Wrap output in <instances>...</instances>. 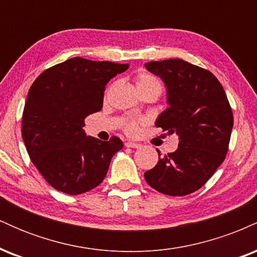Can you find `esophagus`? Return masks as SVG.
<instances>
[{"label":"esophagus","mask_w":257,"mask_h":257,"mask_svg":"<svg viewBox=\"0 0 257 257\" xmlns=\"http://www.w3.org/2000/svg\"><path fill=\"white\" fill-rule=\"evenodd\" d=\"M125 146L126 147H132V149H139V147H140L141 145H140V144H138V143H133V141H126Z\"/></svg>","instance_id":"1"}]
</instances>
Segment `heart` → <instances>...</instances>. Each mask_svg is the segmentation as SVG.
Wrapping results in <instances>:
<instances>
[{"mask_svg": "<svg viewBox=\"0 0 257 257\" xmlns=\"http://www.w3.org/2000/svg\"><path fill=\"white\" fill-rule=\"evenodd\" d=\"M137 85L138 89L141 91L145 90H156L159 94L162 90V83L161 81L155 76L150 75V73H141L137 78ZM143 123L141 119H126L124 122V131L126 134L129 135H137L140 129V124Z\"/></svg>", "mask_w": 257, "mask_h": 257, "instance_id": "1", "label": "heart"}]
</instances>
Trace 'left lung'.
Returning a JSON list of instances; mask_svg holds the SVG:
<instances>
[{
    "instance_id": "obj_1",
    "label": "left lung",
    "mask_w": 257,
    "mask_h": 257,
    "mask_svg": "<svg viewBox=\"0 0 257 257\" xmlns=\"http://www.w3.org/2000/svg\"><path fill=\"white\" fill-rule=\"evenodd\" d=\"M150 72L163 79L169 107L156 126L179 135L175 152L162 156L145 173L152 188L168 196H186L199 190L225 161L233 126L228 99L208 70L181 59L150 61Z\"/></svg>"
}]
</instances>
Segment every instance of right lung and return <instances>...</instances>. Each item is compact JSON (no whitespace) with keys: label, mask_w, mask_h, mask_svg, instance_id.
<instances>
[{"label":"right lung","mask_w":257,"mask_h":257,"mask_svg":"<svg viewBox=\"0 0 257 257\" xmlns=\"http://www.w3.org/2000/svg\"><path fill=\"white\" fill-rule=\"evenodd\" d=\"M128 67L76 57L44 70L32 83L22 135L32 163L53 188L75 196L105 179L123 143L87 137L84 118L101 110L106 84Z\"/></svg>","instance_id":"1"}]
</instances>
